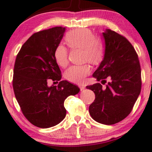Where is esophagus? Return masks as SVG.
I'll use <instances>...</instances> for the list:
<instances>
[{"label":"esophagus","mask_w":152,"mask_h":152,"mask_svg":"<svg viewBox=\"0 0 152 152\" xmlns=\"http://www.w3.org/2000/svg\"><path fill=\"white\" fill-rule=\"evenodd\" d=\"M78 87H79V88H80V90H84V89H85V88H86L85 86H82V85H79V86H78Z\"/></svg>","instance_id":"obj_1"}]
</instances>
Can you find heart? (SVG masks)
Listing matches in <instances>:
<instances>
[{
	"instance_id": "obj_1",
	"label": "heart",
	"mask_w": 152,
	"mask_h": 152,
	"mask_svg": "<svg viewBox=\"0 0 152 152\" xmlns=\"http://www.w3.org/2000/svg\"><path fill=\"white\" fill-rule=\"evenodd\" d=\"M65 41L71 48H81L84 62L93 64L100 63L104 56L105 44L101 36H94L88 28H78L69 31L65 36ZM55 62L59 66H66L69 64V50L66 46L59 44L54 51ZM91 72L90 65H73L65 72V78L69 81L81 84Z\"/></svg>"
}]
</instances>
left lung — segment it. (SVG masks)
Returning <instances> with one entry per match:
<instances>
[{
  "label": "left lung",
  "instance_id": "1",
  "mask_svg": "<svg viewBox=\"0 0 152 152\" xmlns=\"http://www.w3.org/2000/svg\"><path fill=\"white\" fill-rule=\"evenodd\" d=\"M105 53L102 62L93 76L105 84L87 86L95 95L89 107L95 121L113 125L121 121L131 112L141 91V67L135 48L124 36L107 29L103 33Z\"/></svg>",
  "mask_w": 152,
  "mask_h": 152
}]
</instances>
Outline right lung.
Listing matches in <instances>:
<instances>
[{
  "label": "right lung",
  "mask_w": 152,
  "mask_h": 152,
  "mask_svg": "<svg viewBox=\"0 0 152 152\" xmlns=\"http://www.w3.org/2000/svg\"><path fill=\"white\" fill-rule=\"evenodd\" d=\"M65 28L56 26L34 33L21 48L15 59L12 87L21 111L34 126L53 127L66 116L64 102L79 88L67 80L49 87L50 80L59 81L61 71L54 51L63 37Z\"/></svg>",
  "instance_id": "1"
}]
</instances>
